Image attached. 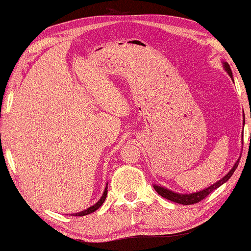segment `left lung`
<instances>
[{
    "label": "left lung",
    "mask_w": 251,
    "mask_h": 251,
    "mask_svg": "<svg viewBox=\"0 0 251 251\" xmlns=\"http://www.w3.org/2000/svg\"><path fill=\"white\" fill-rule=\"evenodd\" d=\"M224 66H225V70L227 71V73L230 75V78H233V73H231V70H230L229 65H228L227 63H225ZM240 158H241V157H240ZM239 162H240V159H237V162L234 164L233 169H231L230 171L228 172L224 178H221L220 180L216 181L215 184L211 185V186H209V187L205 188V190L196 192V193H190V194L176 193V192L170 191V190H168V188H165V187L157 186V185H153V188H154V190H156V192L159 194L160 197L165 198V199H168V200H171V201H173V202L181 203V205H192V203H197V202H199V201H201L202 199H205L207 196H209V194H211L213 191L216 190V188H218V187H220L222 184H225V182L227 181L228 179L231 177V176H233L234 171H235V170H236L237 165H239Z\"/></svg>",
    "instance_id": "8db88e82"
}]
</instances>
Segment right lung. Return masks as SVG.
Listing matches in <instances>:
<instances>
[{
    "label": "right lung",
    "mask_w": 251,
    "mask_h": 251,
    "mask_svg": "<svg viewBox=\"0 0 251 251\" xmlns=\"http://www.w3.org/2000/svg\"><path fill=\"white\" fill-rule=\"evenodd\" d=\"M107 185H108V184H107ZM107 192H108V187L106 186V188H104V191H103V194H102V197H101V199L99 200L98 202L95 203V205H93L92 207H89V208L85 209V211H82V212H80V213H75V214H72V215H74V216H83V215L91 214V213L97 211V209H99V208H100V207L102 206V203L104 202V200H106Z\"/></svg>",
    "instance_id": "1"
}]
</instances>
